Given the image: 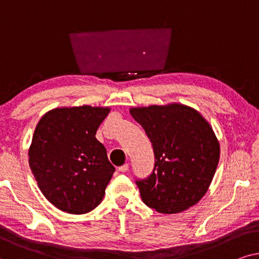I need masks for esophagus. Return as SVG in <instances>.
Segmentation results:
<instances>
[{
	"instance_id": "esophagus-1",
	"label": "esophagus",
	"mask_w": 259,
	"mask_h": 259,
	"mask_svg": "<svg viewBox=\"0 0 259 259\" xmlns=\"http://www.w3.org/2000/svg\"><path fill=\"white\" fill-rule=\"evenodd\" d=\"M118 170L120 171V173H125V171L129 170V164L124 163L123 165H120V167L118 168Z\"/></svg>"
}]
</instances>
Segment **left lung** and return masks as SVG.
Segmentation results:
<instances>
[{
    "mask_svg": "<svg viewBox=\"0 0 259 259\" xmlns=\"http://www.w3.org/2000/svg\"><path fill=\"white\" fill-rule=\"evenodd\" d=\"M130 113L155 155L153 173L136 180L143 202L165 214L192 207L206 194L219 162L212 126L195 109L178 103L133 108Z\"/></svg>",
    "mask_w": 259,
    "mask_h": 259,
    "instance_id": "left-lung-1",
    "label": "left lung"
}]
</instances>
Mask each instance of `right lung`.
<instances>
[{
	"label": "right lung",
	"instance_id": "right-lung-1",
	"mask_svg": "<svg viewBox=\"0 0 259 259\" xmlns=\"http://www.w3.org/2000/svg\"><path fill=\"white\" fill-rule=\"evenodd\" d=\"M110 108H57L41 117L29 147V167L40 191L60 211L84 214L97 207L115 167L96 133Z\"/></svg>",
	"mask_w": 259,
	"mask_h": 259
}]
</instances>
